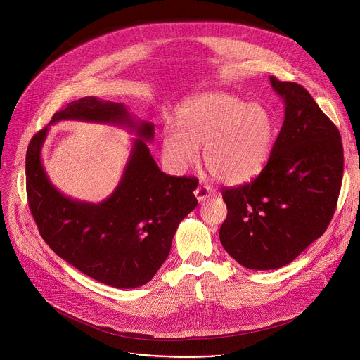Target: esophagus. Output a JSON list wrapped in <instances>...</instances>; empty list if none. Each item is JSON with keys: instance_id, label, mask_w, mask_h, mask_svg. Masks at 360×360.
I'll return each mask as SVG.
<instances>
[{"instance_id": "esophagus-1", "label": "esophagus", "mask_w": 360, "mask_h": 360, "mask_svg": "<svg viewBox=\"0 0 360 360\" xmlns=\"http://www.w3.org/2000/svg\"><path fill=\"white\" fill-rule=\"evenodd\" d=\"M215 195H217V192H215L210 185L200 184V185L195 189V196H196V199H198L199 202H202V200H205V199H208V198H211V196H215Z\"/></svg>"}]
</instances>
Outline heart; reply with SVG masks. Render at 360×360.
<instances>
[{"label": "heart", "mask_w": 360, "mask_h": 360, "mask_svg": "<svg viewBox=\"0 0 360 360\" xmlns=\"http://www.w3.org/2000/svg\"><path fill=\"white\" fill-rule=\"evenodd\" d=\"M275 120L259 104H248L226 92L192 96L178 111V125L162 131V153L171 168L182 171L198 158L219 181L245 184L258 176L272 153Z\"/></svg>", "instance_id": "1"}]
</instances>
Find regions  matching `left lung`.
<instances>
[{"instance_id": "1", "label": "left lung", "mask_w": 360, "mask_h": 360, "mask_svg": "<svg viewBox=\"0 0 360 360\" xmlns=\"http://www.w3.org/2000/svg\"><path fill=\"white\" fill-rule=\"evenodd\" d=\"M269 79L285 104L269 161L252 182L222 189L228 215L221 243L238 264L255 271L290 264L323 235L343 176L336 125L302 85Z\"/></svg>"}]
</instances>
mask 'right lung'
<instances>
[{"label": "right lung", "instance_id": "right-lung-1", "mask_svg": "<svg viewBox=\"0 0 360 360\" xmlns=\"http://www.w3.org/2000/svg\"><path fill=\"white\" fill-rule=\"evenodd\" d=\"M65 120L125 127L138 138L114 192L92 203L65 196L51 184L41 161L48 127L37 132L27 149L25 175L39 233L89 278L121 289L142 286L167 261L178 225L196 208L198 181L164 174L146 145L155 134L153 125L136 121L118 102L85 96L56 112L48 125Z\"/></svg>", "mask_w": 360, "mask_h": 360}]
</instances>
